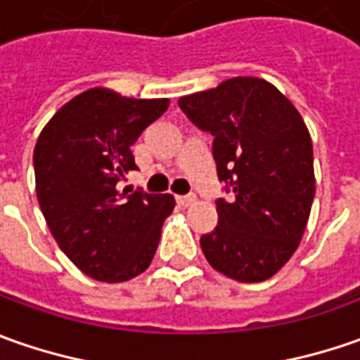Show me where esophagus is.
Here are the masks:
<instances>
[{"instance_id": "1", "label": "esophagus", "mask_w": 360, "mask_h": 360, "mask_svg": "<svg viewBox=\"0 0 360 360\" xmlns=\"http://www.w3.org/2000/svg\"><path fill=\"white\" fill-rule=\"evenodd\" d=\"M176 200L180 206H192V204H196V196L194 194H186V196H176Z\"/></svg>"}]
</instances>
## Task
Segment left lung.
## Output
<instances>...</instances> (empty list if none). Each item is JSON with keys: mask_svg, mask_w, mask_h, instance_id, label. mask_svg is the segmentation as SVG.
<instances>
[{"mask_svg": "<svg viewBox=\"0 0 360 360\" xmlns=\"http://www.w3.org/2000/svg\"><path fill=\"white\" fill-rule=\"evenodd\" d=\"M214 136L218 178L234 200H216L218 224L202 234L210 266L238 283H262L295 255L312 198V140L292 102L266 79L230 77L178 100Z\"/></svg>", "mask_w": 360, "mask_h": 360, "instance_id": "obj_1", "label": "left lung"}]
</instances>
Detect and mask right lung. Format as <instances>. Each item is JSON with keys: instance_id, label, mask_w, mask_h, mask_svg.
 <instances>
[{"instance_id": "add662e5", "label": "right lung", "mask_w": 360, "mask_h": 360, "mask_svg": "<svg viewBox=\"0 0 360 360\" xmlns=\"http://www.w3.org/2000/svg\"><path fill=\"white\" fill-rule=\"evenodd\" d=\"M168 104L90 88L63 104L35 142L39 208L58 246L90 278L126 283L156 255L174 196L128 194L118 184L138 170L130 146Z\"/></svg>"}]
</instances>
